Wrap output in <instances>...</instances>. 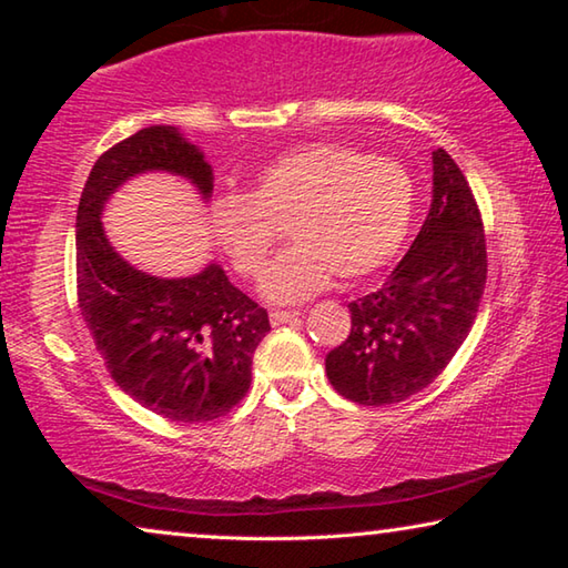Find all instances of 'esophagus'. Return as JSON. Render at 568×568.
<instances>
[{
	"mask_svg": "<svg viewBox=\"0 0 568 568\" xmlns=\"http://www.w3.org/2000/svg\"><path fill=\"white\" fill-rule=\"evenodd\" d=\"M293 321H301V313L297 311H273L271 313V323L275 325H285V323H293Z\"/></svg>",
	"mask_w": 568,
	"mask_h": 568,
	"instance_id": "obj_1",
	"label": "esophagus"
}]
</instances>
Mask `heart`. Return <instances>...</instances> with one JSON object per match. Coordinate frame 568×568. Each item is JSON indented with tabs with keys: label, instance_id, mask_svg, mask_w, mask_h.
<instances>
[{
	"label": "heart",
	"instance_id": "heart-1",
	"mask_svg": "<svg viewBox=\"0 0 568 568\" xmlns=\"http://www.w3.org/2000/svg\"><path fill=\"white\" fill-rule=\"evenodd\" d=\"M413 220V180L398 160L338 142L295 148L257 172L245 195L220 197L210 227L237 275L257 277L285 227L293 245L261 281L273 305L321 293L338 275L361 281L400 253Z\"/></svg>",
	"mask_w": 568,
	"mask_h": 568
}]
</instances>
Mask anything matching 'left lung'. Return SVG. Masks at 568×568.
<instances>
[{
    "label": "left lung",
    "mask_w": 568,
    "mask_h": 568,
    "mask_svg": "<svg viewBox=\"0 0 568 568\" xmlns=\"http://www.w3.org/2000/svg\"><path fill=\"white\" fill-rule=\"evenodd\" d=\"M486 267L474 192L436 150L426 223L386 283L348 303L351 335L325 355L331 386L361 406H390L434 383L476 321Z\"/></svg>",
    "instance_id": "8db88e82"
}]
</instances>
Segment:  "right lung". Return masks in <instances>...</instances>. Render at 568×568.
Returning <instances> with one entry per match:
<instances>
[{"label":"right lung","instance_id":"1","mask_svg":"<svg viewBox=\"0 0 568 568\" xmlns=\"http://www.w3.org/2000/svg\"><path fill=\"white\" fill-rule=\"evenodd\" d=\"M168 172L207 203L213 168L178 128L152 124L94 162L77 207V295L112 381L162 418L205 423L235 408L253 381V353L271 331L267 313L237 291L217 263L187 277L130 265L102 225L124 182Z\"/></svg>","mask_w":568,"mask_h":568}]
</instances>
